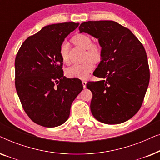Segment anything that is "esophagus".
<instances>
[{
  "label": "esophagus",
  "instance_id": "1",
  "mask_svg": "<svg viewBox=\"0 0 160 160\" xmlns=\"http://www.w3.org/2000/svg\"><path fill=\"white\" fill-rule=\"evenodd\" d=\"M82 84H83V87L85 89L87 87V82L86 81H82Z\"/></svg>",
  "mask_w": 160,
  "mask_h": 160
}]
</instances>
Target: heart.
Masks as SVG:
<instances>
[{
  "instance_id": "obj_1",
  "label": "heart",
  "mask_w": 160,
  "mask_h": 160,
  "mask_svg": "<svg viewBox=\"0 0 160 160\" xmlns=\"http://www.w3.org/2000/svg\"><path fill=\"white\" fill-rule=\"evenodd\" d=\"M73 41L76 45L87 49V59H91L95 62H98L101 58V50L98 46L94 45L90 37L85 34H79L73 37ZM60 58L62 62L65 64L69 63L68 52V44L66 43H62L60 47ZM91 60L81 64H75L67 68L65 74L68 78H80L85 79L88 77L89 74L92 71L94 62Z\"/></svg>"
}]
</instances>
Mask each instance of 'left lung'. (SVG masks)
<instances>
[{"instance_id": "1", "label": "left lung", "mask_w": 160, "mask_h": 160, "mask_svg": "<svg viewBox=\"0 0 160 160\" xmlns=\"http://www.w3.org/2000/svg\"><path fill=\"white\" fill-rule=\"evenodd\" d=\"M79 32L98 39L101 58L89 82L92 93L91 112L98 121L117 124L128 121L139 111L149 83V68L143 46L128 28L113 21H88Z\"/></svg>"}]
</instances>
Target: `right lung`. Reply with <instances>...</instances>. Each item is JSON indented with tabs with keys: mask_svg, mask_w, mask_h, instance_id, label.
<instances>
[{
	"mask_svg": "<svg viewBox=\"0 0 160 160\" xmlns=\"http://www.w3.org/2000/svg\"><path fill=\"white\" fill-rule=\"evenodd\" d=\"M79 23L43 27L22 44L15 59V86L24 110L35 123L55 128L68 119L82 81L63 76L60 47Z\"/></svg>",
	"mask_w": 160,
	"mask_h": 160,
	"instance_id": "right-lung-1",
	"label": "right lung"
}]
</instances>
